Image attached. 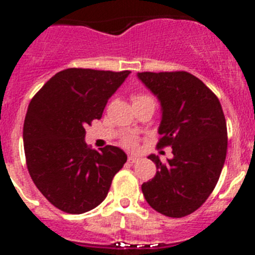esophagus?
<instances>
[{
  "label": "esophagus",
  "mask_w": 255,
  "mask_h": 255,
  "mask_svg": "<svg viewBox=\"0 0 255 255\" xmlns=\"http://www.w3.org/2000/svg\"><path fill=\"white\" fill-rule=\"evenodd\" d=\"M136 161H138V157H136V155H129V158H128V162H129V163H135Z\"/></svg>",
  "instance_id": "esophagus-1"
}]
</instances>
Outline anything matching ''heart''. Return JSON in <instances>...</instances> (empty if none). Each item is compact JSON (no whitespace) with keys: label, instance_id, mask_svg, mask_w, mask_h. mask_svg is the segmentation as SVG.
<instances>
[{"label":"heart","instance_id":"obj_1","mask_svg":"<svg viewBox=\"0 0 255 255\" xmlns=\"http://www.w3.org/2000/svg\"><path fill=\"white\" fill-rule=\"evenodd\" d=\"M144 98H149V97L144 96V94H136V96L132 97V101L135 102V101H140V100H144ZM125 144L128 145V147L131 148V147H134V145H135V140H134V139H131V138H128L125 140Z\"/></svg>","mask_w":255,"mask_h":255}]
</instances>
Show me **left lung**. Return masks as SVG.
Returning <instances> with one entry per match:
<instances>
[{"label":"left lung","instance_id":"1","mask_svg":"<svg viewBox=\"0 0 255 255\" xmlns=\"http://www.w3.org/2000/svg\"><path fill=\"white\" fill-rule=\"evenodd\" d=\"M161 102V135L157 147H171L173 157L161 162L155 176L141 185L150 207L180 218L197 211L215 189L227 152L225 115L216 94L186 71L138 73Z\"/></svg>","mask_w":255,"mask_h":255}]
</instances>
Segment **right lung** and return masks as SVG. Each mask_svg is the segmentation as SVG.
Masks as SVG:
<instances>
[{"mask_svg":"<svg viewBox=\"0 0 255 255\" xmlns=\"http://www.w3.org/2000/svg\"><path fill=\"white\" fill-rule=\"evenodd\" d=\"M129 70L66 69L31 98L22 139L26 166L38 190L61 211L80 215L100 206L128 159L123 149L101 152L85 143V126L100 120Z\"/></svg>","mask_w":255,"mask_h":255,"instance_id":"1","label":"right lung"}]
</instances>
